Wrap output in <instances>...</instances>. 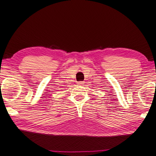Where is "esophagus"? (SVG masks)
I'll use <instances>...</instances> for the list:
<instances>
[{"label":"esophagus","mask_w":156,"mask_h":156,"mask_svg":"<svg viewBox=\"0 0 156 156\" xmlns=\"http://www.w3.org/2000/svg\"><path fill=\"white\" fill-rule=\"evenodd\" d=\"M77 84L79 85H82L83 84H84V81H78L77 82Z\"/></svg>","instance_id":"1"}]
</instances>
